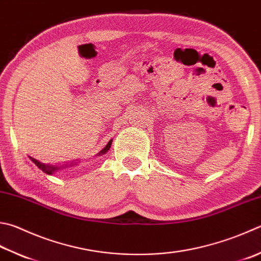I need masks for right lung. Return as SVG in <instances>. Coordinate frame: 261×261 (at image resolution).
Here are the masks:
<instances>
[{"label":"right lung","instance_id":"obj_1","mask_svg":"<svg viewBox=\"0 0 261 261\" xmlns=\"http://www.w3.org/2000/svg\"><path fill=\"white\" fill-rule=\"evenodd\" d=\"M111 143H112V142L110 141L109 143H108V144L105 146V149H103V150L100 152V154L106 153V152L110 149ZM29 158H31V156H29ZM31 160L34 162V164H35V165L38 167L39 169H41L42 171H44V173H46L47 175H51L54 170H57V169L60 168V167H57V166H48V165H44V164H41V162L37 161L36 159H34V158H31Z\"/></svg>","mask_w":261,"mask_h":261}]
</instances>
